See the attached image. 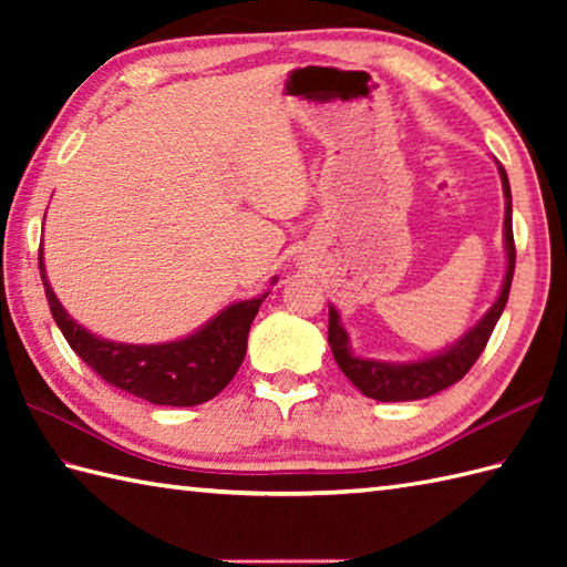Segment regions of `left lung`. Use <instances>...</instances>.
Instances as JSON below:
<instances>
[{
  "label": "left lung",
  "instance_id": "obj_1",
  "mask_svg": "<svg viewBox=\"0 0 567 567\" xmlns=\"http://www.w3.org/2000/svg\"><path fill=\"white\" fill-rule=\"evenodd\" d=\"M504 197H507V212H504V244H507V277H504L502 292L497 302L489 307L483 321L473 331H467L461 341H455L449 351H443L433 358L419 360V363H378V360L355 358L348 351V333L339 321V311L329 307V346L333 351L336 363L343 370V375L351 380L355 388L365 396H372L378 402H412L424 400V396L436 394L445 388H451L457 380L465 378V372L475 365L480 353L485 351L492 331L507 307L512 277L516 265V248H514V231H512V189L504 167L499 165Z\"/></svg>",
  "mask_w": 567,
  "mask_h": 567
}]
</instances>
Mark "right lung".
<instances>
[{
  "mask_svg": "<svg viewBox=\"0 0 567 567\" xmlns=\"http://www.w3.org/2000/svg\"><path fill=\"white\" fill-rule=\"evenodd\" d=\"M39 268L48 307H51L58 329L63 331L72 351L112 388L165 406H195L209 402L234 380L246 358L250 323L256 319L262 299L268 297L265 292L258 299L231 305L207 327L183 341L126 346L97 339L68 317L45 280L43 248H39Z\"/></svg>",
  "mask_w": 567,
  "mask_h": 567,
  "instance_id": "obj_1",
  "label": "right lung"
}]
</instances>
